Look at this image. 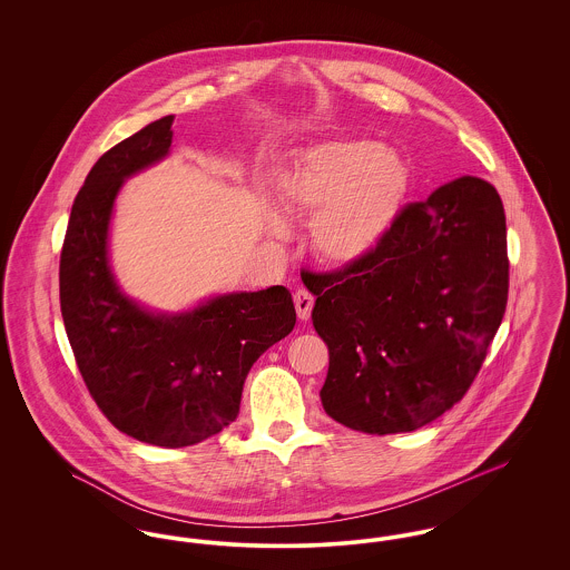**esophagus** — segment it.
Returning a JSON list of instances; mask_svg holds the SVG:
<instances>
[{"label": "esophagus", "mask_w": 570, "mask_h": 570, "mask_svg": "<svg viewBox=\"0 0 570 570\" xmlns=\"http://www.w3.org/2000/svg\"><path fill=\"white\" fill-rule=\"evenodd\" d=\"M295 307H297L298 318L307 321L309 314H312V307H314V297L307 291H297L295 293Z\"/></svg>", "instance_id": "1"}]
</instances>
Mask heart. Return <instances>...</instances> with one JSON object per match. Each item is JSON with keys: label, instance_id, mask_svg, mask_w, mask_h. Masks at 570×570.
Here are the masks:
<instances>
[{"label": "heart", "instance_id": "1", "mask_svg": "<svg viewBox=\"0 0 570 570\" xmlns=\"http://www.w3.org/2000/svg\"><path fill=\"white\" fill-rule=\"evenodd\" d=\"M406 190L397 154L367 140H326L277 175L275 200L291 216H314L309 244L323 263L351 265L379 247Z\"/></svg>", "mask_w": 570, "mask_h": 570}]
</instances>
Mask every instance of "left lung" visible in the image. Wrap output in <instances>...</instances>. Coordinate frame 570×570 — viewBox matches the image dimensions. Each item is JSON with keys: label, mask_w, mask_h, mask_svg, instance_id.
Listing matches in <instances>:
<instances>
[{"label": "left lung", "mask_w": 570, "mask_h": 570, "mask_svg": "<svg viewBox=\"0 0 570 570\" xmlns=\"http://www.w3.org/2000/svg\"><path fill=\"white\" fill-rule=\"evenodd\" d=\"M307 282L328 348L326 414L363 434L414 432L468 393L502 323L500 194L479 177L444 184L407 203L367 256Z\"/></svg>", "instance_id": "obj_1"}]
</instances>
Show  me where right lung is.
Masks as SVG:
<instances>
[{
    "mask_svg": "<svg viewBox=\"0 0 570 570\" xmlns=\"http://www.w3.org/2000/svg\"><path fill=\"white\" fill-rule=\"evenodd\" d=\"M173 115L110 147L75 198L59 256V303L85 386L110 423L179 449L230 425L256 358L297 323L284 286L233 293L164 316L138 307L110 273L109 219L121 184L163 160Z\"/></svg>",
    "mask_w": 570,
    "mask_h": 570,
    "instance_id": "right-lung-1",
    "label": "right lung"
}]
</instances>
